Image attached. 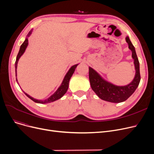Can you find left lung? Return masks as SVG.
Listing matches in <instances>:
<instances>
[{"label": "left lung", "mask_w": 154, "mask_h": 154, "mask_svg": "<svg viewBox=\"0 0 154 154\" xmlns=\"http://www.w3.org/2000/svg\"><path fill=\"white\" fill-rule=\"evenodd\" d=\"M128 48L132 51L135 69V77L132 81L125 86H117L104 80L97 72L89 67V80L92 89L101 99L113 103L126 100L136 90L140 81V66L135 47L127 36L125 38Z\"/></svg>", "instance_id": "8db88e82"}]
</instances>
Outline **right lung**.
<instances>
[{
  "instance_id": "right-lung-1",
  "label": "right lung",
  "mask_w": 154,
  "mask_h": 154,
  "mask_svg": "<svg viewBox=\"0 0 154 154\" xmlns=\"http://www.w3.org/2000/svg\"><path fill=\"white\" fill-rule=\"evenodd\" d=\"M32 29L30 30V32H29V34L27 35V37L25 40V41L23 42V44L21 45L20 47V50L19 52L17 54V58H16V61L15 63V75L17 76V63L19 61V59H20V57L22 55V54L25 52L26 48L28 45V37L30 35V34H32ZM78 66V64L74 65V66H73L71 67V68L69 69V70L68 71V72L67 73V74L65 76L63 81L60 85V86L58 88V89L56 91V92L52 95L50 97H48V99L44 100H37L35 99H34L33 97H32L29 95H28L27 94L25 93V94L28 97L29 99H30L31 100H33L34 102H36V103H50V102H52L54 101H55L57 100H58L59 99H60L66 93V92L67 91L68 89V87H69V80L71 78V77L72 76L73 74H74V72L77 67V66ZM16 80H17V78H16Z\"/></svg>"
}]
</instances>
